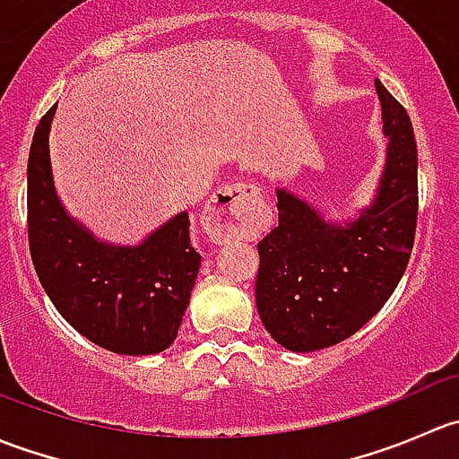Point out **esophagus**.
<instances>
[{
  "mask_svg": "<svg viewBox=\"0 0 459 459\" xmlns=\"http://www.w3.org/2000/svg\"><path fill=\"white\" fill-rule=\"evenodd\" d=\"M262 193L253 182L230 184L220 188L208 204L206 217L215 224L221 238H235L244 230L248 220H253Z\"/></svg>",
  "mask_w": 459,
  "mask_h": 459,
  "instance_id": "1",
  "label": "esophagus"
}]
</instances>
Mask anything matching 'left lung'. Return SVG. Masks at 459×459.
I'll use <instances>...</instances> for the list:
<instances>
[{"instance_id": "left-lung-1", "label": "left lung", "mask_w": 459, "mask_h": 459, "mask_svg": "<svg viewBox=\"0 0 459 459\" xmlns=\"http://www.w3.org/2000/svg\"><path fill=\"white\" fill-rule=\"evenodd\" d=\"M388 137L371 206L349 224L277 188L280 224L257 244L255 304L273 340L295 353L358 333L400 284L418 224V146L404 106L375 80Z\"/></svg>"}]
</instances>
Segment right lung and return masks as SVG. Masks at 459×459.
I'll list each match as a JSON object with an SVG mask.
<instances>
[{
	"instance_id": "add662e5",
	"label": "right lung",
	"mask_w": 459,
	"mask_h": 459,
	"mask_svg": "<svg viewBox=\"0 0 459 459\" xmlns=\"http://www.w3.org/2000/svg\"><path fill=\"white\" fill-rule=\"evenodd\" d=\"M41 117L29 155V244L50 302L92 344L119 355H155L175 342L202 257L188 212L170 217L137 247L97 239L59 202Z\"/></svg>"
}]
</instances>
